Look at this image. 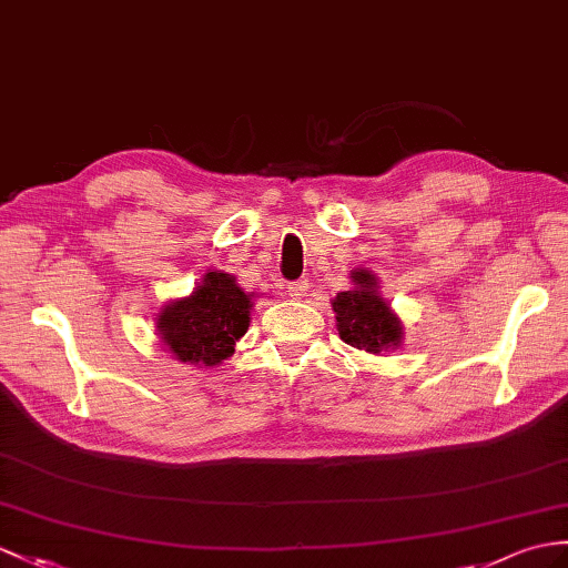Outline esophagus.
Wrapping results in <instances>:
<instances>
[{
    "instance_id": "obj_1",
    "label": "esophagus",
    "mask_w": 568,
    "mask_h": 568,
    "mask_svg": "<svg viewBox=\"0 0 568 568\" xmlns=\"http://www.w3.org/2000/svg\"><path fill=\"white\" fill-rule=\"evenodd\" d=\"M308 292V282L306 280H298V282H292L288 284V296L292 298H303Z\"/></svg>"
}]
</instances>
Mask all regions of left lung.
I'll use <instances>...</instances> for the list:
<instances>
[{
  "label": "left lung",
  "mask_w": 568,
  "mask_h": 568,
  "mask_svg": "<svg viewBox=\"0 0 568 568\" xmlns=\"http://www.w3.org/2000/svg\"><path fill=\"white\" fill-rule=\"evenodd\" d=\"M354 288L332 298L339 337L356 349L381 354L403 344V323L390 303L378 294V276L368 270L352 272Z\"/></svg>",
  "instance_id": "1"
}]
</instances>
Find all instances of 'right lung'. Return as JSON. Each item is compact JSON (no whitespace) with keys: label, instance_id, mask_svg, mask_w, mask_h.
I'll use <instances>...</instances> for the list:
<instances>
[{"label":"right lung","instance_id":"add662e5","mask_svg":"<svg viewBox=\"0 0 568 568\" xmlns=\"http://www.w3.org/2000/svg\"><path fill=\"white\" fill-rule=\"evenodd\" d=\"M253 294H245L236 276L206 272L185 298L171 301L156 317L161 342L183 364L216 366L233 354L251 325Z\"/></svg>","mask_w":568,"mask_h":568}]
</instances>
